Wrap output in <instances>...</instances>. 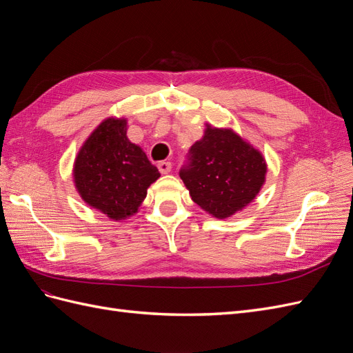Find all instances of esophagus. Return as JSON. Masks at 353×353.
<instances>
[{
	"mask_svg": "<svg viewBox=\"0 0 353 353\" xmlns=\"http://www.w3.org/2000/svg\"><path fill=\"white\" fill-rule=\"evenodd\" d=\"M157 168L160 170V174H168L170 168H172V165H170V162H168V160H162V162L157 163Z\"/></svg>",
	"mask_w": 353,
	"mask_h": 353,
	"instance_id": "esophagus-1",
	"label": "esophagus"
}]
</instances>
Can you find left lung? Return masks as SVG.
Segmentation results:
<instances>
[{
    "label": "left lung",
    "mask_w": 353,
    "mask_h": 353,
    "mask_svg": "<svg viewBox=\"0 0 353 353\" xmlns=\"http://www.w3.org/2000/svg\"><path fill=\"white\" fill-rule=\"evenodd\" d=\"M190 165L179 172L194 203L209 215L227 219L259 194L268 165L259 148L231 128L206 123L190 148Z\"/></svg>",
    "instance_id": "1"
}]
</instances>
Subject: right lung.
Segmentation results:
<instances>
[{"instance_id": "add662e5", "label": "right lung", "mask_w": 353, "mask_h": 353, "mask_svg": "<svg viewBox=\"0 0 353 353\" xmlns=\"http://www.w3.org/2000/svg\"><path fill=\"white\" fill-rule=\"evenodd\" d=\"M126 130V117H105L82 143L72 169L81 199L112 221L135 215L148 187L160 176Z\"/></svg>"}]
</instances>
